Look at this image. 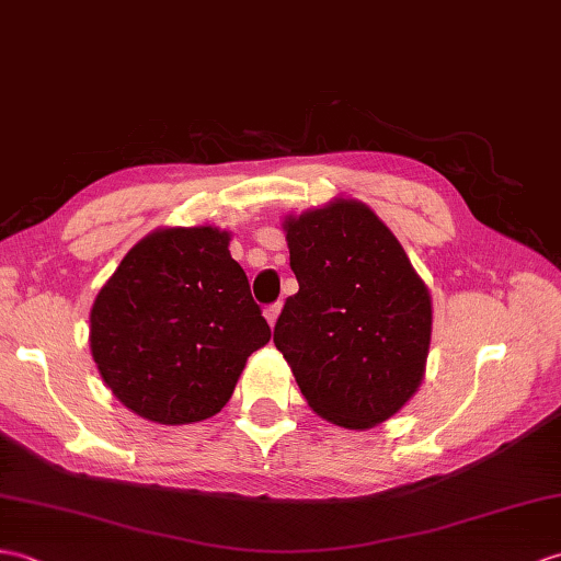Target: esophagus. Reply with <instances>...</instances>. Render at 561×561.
Instances as JSON below:
<instances>
[{
    "mask_svg": "<svg viewBox=\"0 0 561 561\" xmlns=\"http://www.w3.org/2000/svg\"><path fill=\"white\" fill-rule=\"evenodd\" d=\"M279 310H282V304H272L265 308V320L270 322V328H275V322L279 318Z\"/></svg>",
    "mask_w": 561,
    "mask_h": 561,
    "instance_id": "obj_1",
    "label": "esophagus"
}]
</instances>
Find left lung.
<instances>
[{"label": "left lung", "instance_id": "obj_1", "mask_svg": "<svg viewBox=\"0 0 561 561\" xmlns=\"http://www.w3.org/2000/svg\"><path fill=\"white\" fill-rule=\"evenodd\" d=\"M298 294L286 298L275 346L308 407L348 430L380 425L425 375L433 304L407 251L358 201L284 219Z\"/></svg>", "mask_w": 561, "mask_h": 561}]
</instances>
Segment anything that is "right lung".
<instances>
[{
    "mask_svg": "<svg viewBox=\"0 0 561 561\" xmlns=\"http://www.w3.org/2000/svg\"><path fill=\"white\" fill-rule=\"evenodd\" d=\"M270 342L229 231L167 227L140 239L95 296L90 354L126 409L162 425L210 419Z\"/></svg>",
    "mask_w": 561,
    "mask_h": 561,
    "instance_id": "obj_1",
    "label": "right lung"
}]
</instances>
